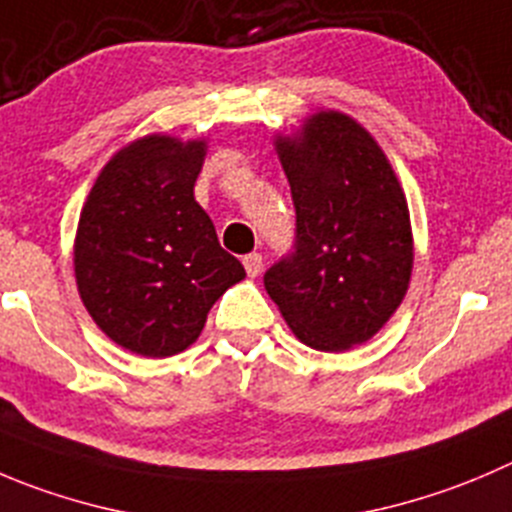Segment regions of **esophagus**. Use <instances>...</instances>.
<instances>
[{
	"label": "esophagus",
	"mask_w": 512,
	"mask_h": 512,
	"mask_svg": "<svg viewBox=\"0 0 512 512\" xmlns=\"http://www.w3.org/2000/svg\"><path fill=\"white\" fill-rule=\"evenodd\" d=\"M243 269H246L248 276H259L261 269H264L261 253H246V256H243Z\"/></svg>",
	"instance_id": "1"
}]
</instances>
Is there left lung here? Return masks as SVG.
<instances>
[{
	"mask_svg": "<svg viewBox=\"0 0 512 512\" xmlns=\"http://www.w3.org/2000/svg\"><path fill=\"white\" fill-rule=\"evenodd\" d=\"M276 148L296 231L264 286L301 342L342 352L377 334L410 284L405 193L372 135L342 113L314 115Z\"/></svg>",
	"mask_w": 512,
	"mask_h": 512,
	"instance_id": "8db88e82",
	"label": "left lung"
}]
</instances>
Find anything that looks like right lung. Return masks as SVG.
Here are the masks:
<instances>
[{
    "mask_svg": "<svg viewBox=\"0 0 512 512\" xmlns=\"http://www.w3.org/2000/svg\"><path fill=\"white\" fill-rule=\"evenodd\" d=\"M203 143L150 135L120 150L82 208V304L120 347L173 357L191 347L228 286L246 276L193 196Z\"/></svg>",
    "mask_w": 512,
    "mask_h": 512,
    "instance_id": "right-lung-1",
    "label": "right lung"
}]
</instances>
